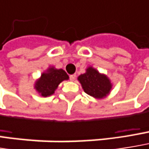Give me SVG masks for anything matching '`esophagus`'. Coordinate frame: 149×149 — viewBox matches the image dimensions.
<instances>
[{
  "instance_id": "esophagus-1",
  "label": "esophagus",
  "mask_w": 149,
  "mask_h": 149,
  "mask_svg": "<svg viewBox=\"0 0 149 149\" xmlns=\"http://www.w3.org/2000/svg\"><path fill=\"white\" fill-rule=\"evenodd\" d=\"M75 79H76V74H72L70 76V80L71 81H74Z\"/></svg>"
}]
</instances>
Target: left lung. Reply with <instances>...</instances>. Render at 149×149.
<instances>
[{
	"mask_svg": "<svg viewBox=\"0 0 149 149\" xmlns=\"http://www.w3.org/2000/svg\"><path fill=\"white\" fill-rule=\"evenodd\" d=\"M78 80L84 92L97 99L105 97L112 88L107 77L100 74L92 67H88L84 74L80 75Z\"/></svg>",
	"mask_w": 149,
	"mask_h": 149,
	"instance_id": "8db88e82",
	"label": "left lung"
}]
</instances>
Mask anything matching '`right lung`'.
I'll return each instance as SVG.
<instances>
[{"mask_svg":"<svg viewBox=\"0 0 149 149\" xmlns=\"http://www.w3.org/2000/svg\"><path fill=\"white\" fill-rule=\"evenodd\" d=\"M69 77L66 72L62 70L50 68L47 72H44L41 78L36 84V89L44 97L49 96L54 93L58 85L62 81L68 79Z\"/></svg>","mask_w":149,"mask_h":149,"instance_id":"add662e5","label":"right lung"}]
</instances>
